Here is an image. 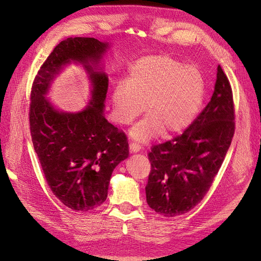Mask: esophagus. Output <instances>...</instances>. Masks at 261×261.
Returning <instances> with one entry per match:
<instances>
[{
	"label": "esophagus",
	"instance_id": "obj_1",
	"mask_svg": "<svg viewBox=\"0 0 261 261\" xmlns=\"http://www.w3.org/2000/svg\"><path fill=\"white\" fill-rule=\"evenodd\" d=\"M140 149H141V147H140L138 144H136V143H130V144H129V150H130V152H138Z\"/></svg>",
	"mask_w": 261,
	"mask_h": 261
}]
</instances>
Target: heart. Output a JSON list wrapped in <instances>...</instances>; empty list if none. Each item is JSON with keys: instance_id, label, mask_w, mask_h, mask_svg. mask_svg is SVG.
<instances>
[{"instance_id": "b5f03b06", "label": "heart", "mask_w": 261, "mask_h": 261, "mask_svg": "<svg viewBox=\"0 0 261 261\" xmlns=\"http://www.w3.org/2000/svg\"><path fill=\"white\" fill-rule=\"evenodd\" d=\"M204 98L200 70L169 55H150L134 64L127 80L112 90L114 120L130 124L147 110L148 115L130 130L133 138L147 141L188 127L198 114Z\"/></svg>"}]
</instances>
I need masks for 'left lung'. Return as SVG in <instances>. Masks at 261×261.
<instances>
[{
  "mask_svg": "<svg viewBox=\"0 0 261 261\" xmlns=\"http://www.w3.org/2000/svg\"><path fill=\"white\" fill-rule=\"evenodd\" d=\"M230 82L218 66L209 103L181 135L154 145L146 197L149 207L163 217L192 210L207 194L222 165L235 132Z\"/></svg>",
  "mask_w": 261,
  "mask_h": 261,
  "instance_id": "8db88e82",
  "label": "left lung"
}]
</instances>
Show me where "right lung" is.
<instances>
[{
	"label": "right lung",
	"instance_id": "add662e5",
	"mask_svg": "<svg viewBox=\"0 0 261 261\" xmlns=\"http://www.w3.org/2000/svg\"><path fill=\"white\" fill-rule=\"evenodd\" d=\"M108 48L94 38L65 39L38 70L31 88L29 124L35 151L52 193L74 211L87 212L103 203L113 170L128 156L127 137L103 114L109 80L96 67ZM70 61L82 64L92 83L90 105L76 114L59 112L44 97Z\"/></svg>",
	"mask_w": 261,
	"mask_h": 261
}]
</instances>
